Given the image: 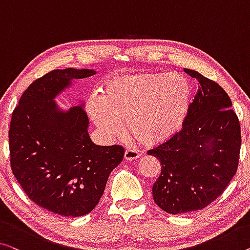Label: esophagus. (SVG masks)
Returning a JSON list of instances; mask_svg holds the SVG:
<instances>
[{"label":"esophagus","instance_id":"esophagus-1","mask_svg":"<svg viewBox=\"0 0 250 250\" xmlns=\"http://www.w3.org/2000/svg\"><path fill=\"white\" fill-rule=\"evenodd\" d=\"M137 159H138V152L134 151V149H126L124 153L125 161H135Z\"/></svg>","mask_w":250,"mask_h":250}]
</instances>
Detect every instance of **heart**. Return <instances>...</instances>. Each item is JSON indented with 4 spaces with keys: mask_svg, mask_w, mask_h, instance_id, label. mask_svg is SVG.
<instances>
[{
    "mask_svg": "<svg viewBox=\"0 0 250 250\" xmlns=\"http://www.w3.org/2000/svg\"><path fill=\"white\" fill-rule=\"evenodd\" d=\"M192 88L181 74L134 72L114 76L87 99L86 110L106 141L128 133L145 146H157L182 127Z\"/></svg>",
    "mask_w": 250,
    "mask_h": 250,
    "instance_id": "1",
    "label": "heart"
}]
</instances>
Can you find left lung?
Wrapping results in <instances>:
<instances>
[{
  "label": "left lung",
  "mask_w": 250,
  "mask_h": 250,
  "mask_svg": "<svg viewBox=\"0 0 250 250\" xmlns=\"http://www.w3.org/2000/svg\"><path fill=\"white\" fill-rule=\"evenodd\" d=\"M184 72L198 80V90L183 128L148 151L162 165L153 199L171 214L201 210L216 200L236 174L241 143L228 94L198 71Z\"/></svg>",
  "instance_id": "obj_1"
}]
</instances>
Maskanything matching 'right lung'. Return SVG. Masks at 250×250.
Listing matches in <instances>:
<instances>
[{"label":"right lung","mask_w":250,"mask_h":250,"mask_svg":"<svg viewBox=\"0 0 250 250\" xmlns=\"http://www.w3.org/2000/svg\"><path fill=\"white\" fill-rule=\"evenodd\" d=\"M94 69H56L28 87L9 129L11 168L23 191L50 212L82 217L97 206L108 176L123 161L120 145H96L85 104L64 109L56 98Z\"/></svg>","instance_id":"right-lung-1"}]
</instances>
